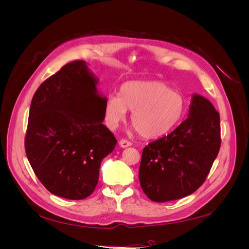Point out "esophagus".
Listing matches in <instances>:
<instances>
[{
    "label": "esophagus",
    "mask_w": 249,
    "mask_h": 249,
    "mask_svg": "<svg viewBox=\"0 0 249 249\" xmlns=\"http://www.w3.org/2000/svg\"><path fill=\"white\" fill-rule=\"evenodd\" d=\"M131 145H132V143H131L130 141L125 140V139H123V140H120V141H119V146H120V147H123V148L129 147V146H131Z\"/></svg>",
    "instance_id": "34e87169"
}]
</instances>
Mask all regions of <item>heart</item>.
I'll return each mask as SVG.
<instances>
[{
    "instance_id": "obj_1",
    "label": "heart",
    "mask_w": 249,
    "mask_h": 249,
    "mask_svg": "<svg viewBox=\"0 0 249 249\" xmlns=\"http://www.w3.org/2000/svg\"><path fill=\"white\" fill-rule=\"evenodd\" d=\"M182 94L172 91L161 81H131L111 94L105 103V118L111 129L125 120L132 111L131 123L143 138L154 139L170 132L185 112Z\"/></svg>"
}]
</instances>
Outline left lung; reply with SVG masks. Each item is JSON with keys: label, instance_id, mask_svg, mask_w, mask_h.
Wrapping results in <instances>:
<instances>
[{"label": "left lung", "instance_id": "1", "mask_svg": "<svg viewBox=\"0 0 249 249\" xmlns=\"http://www.w3.org/2000/svg\"><path fill=\"white\" fill-rule=\"evenodd\" d=\"M220 148V116L209 100L194 93L186 120L144 147L139 180L149 199L176 200L196 191Z\"/></svg>", "mask_w": 249, "mask_h": 249}]
</instances>
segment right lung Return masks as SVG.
Listing matches in <instances>:
<instances>
[{
    "label": "right lung",
    "mask_w": 249,
    "mask_h": 249,
    "mask_svg": "<svg viewBox=\"0 0 249 249\" xmlns=\"http://www.w3.org/2000/svg\"><path fill=\"white\" fill-rule=\"evenodd\" d=\"M82 60L64 65L36 90L29 112L25 148L30 165L47 189L79 200L97 184L101 163L117 140L105 119L107 97Z\"/></svg>",
    "instance_id": "1"
}]
</instances>
